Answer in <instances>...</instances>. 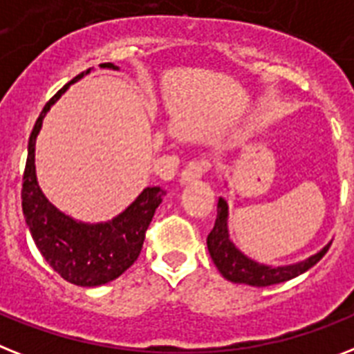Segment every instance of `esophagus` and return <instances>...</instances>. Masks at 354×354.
I'll use <instances>...</instances> for the list:
<instances>
[{
    "label": "esophagus",
    "instance_id": "34e87169",
    "mask_svg": "<svg viewBox=\"0 0 354 354\" xmlns=\"http://www.w3.org/2000/svg\"><path fill=\"white\" fill-rule=\"evenodd\" d=\"M209 169V162L207 160H192L185 165V169L182 171V178H180V182L182 183H191L196 182L200 178L203 176Z\"/></svg>",
    "mask_w": 354,
    "mask_h": 354
}]
</instances>
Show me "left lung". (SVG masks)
Here are the masks:
<instances>
[{"label":"left lung","mask_w":354,"mask_h":354,"mask_svg":"<svg viewBox=\"0 0 354 354\" xmlns=\"http://www.w3.org/2000/svg\"><path fill=\"white\" fill-rule=\"evenodd\" d=\"M227 216H229V207L223 198L218 200V214L212 231L207 236V249L211 252V258L222 277L234 283H247L254 287H267L281 283V281L297 278L298 274L311 269L315 263L324 258L331 243H327L320 252L313 254L307 260L292 263V266L271 267L258 263V261L247 258L236 245L231 242L229 231H227Z\"/></svg>","instance_id":"left-lung-1"}]
</instances>
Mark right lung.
<instances>
[{"label": "right lung", "mask_w": 354, "mask_h": 354, "mask_svg": "<svg viewBox=\"0 0 354 354\" xmlns=\"http://www.w3.org/2000/svg\"><path fill=\"white\" fill-rule=\"evenodd\" d=\"M100 67L116 71L112 63ZM91 73L77 74L59 88L36 120L28 138V156L23 172L21 207L28 231L48 266L74 286L96 287L116 280L138 260L145 232L165 192L160 187H147L131 205L105 223H83L57 211L37 185L34 151L43 118L74 82Z\"/></svg>", "instance_id": "add662e5"}]
</instances>
